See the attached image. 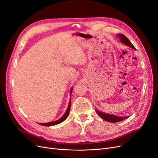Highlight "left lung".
I'll list each match as a JSON object with an SVG mask.
<instances>
[{"label": "left lung", "instance_id": "left-lung-1", "mask_svg": "<svg viewBox=\"0 0 158 158\" xmlns=\"http://www.w3.org/2000/svg\"><path fill=\"white\" fill-rule=\"evenodd\" d=\"M117 36L118 38H119L120 41L122 44H123L124 45H126L132 48H133L134 50H136V48H135V47L133 46L131 41H129V40L126 36H124L122 34H118L117 35ZM95 111L97 112V113L98 114V116L100 117H101L102 119H104V120L109 122H112V123H114V122H118L120 121H122L123 120H125L127 118H129V117H118V116H116L114 114H108L106 113H103L101 111H99L98 110H97L95 109Z\"/></svg>", "mask_w": 158, "mask_h": 158}]
</instances>
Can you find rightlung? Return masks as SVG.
<instances>
[{"label":"right lung","instance_id":"right-lung-1","mask_svg":"<svg viewBox=\"0 0 158 158\" xmlns=\"http://www.w3.org/2000/svg\"><path fill=\"white\" fill-rule=\"evenodd\" d=\"M72 90H73V88H72L70 89V101H69V104L68 106L67 109H66L65 113H64V114L62 116V117L58 119L56 121H53V122H47V123H38V124L41 126H55L57 125V124H59L61 122H63V121H64L66 118H67L69 114L70 113V106H71V95H72Z\"/></svg>","mask_w":158,"mask_h":158}]
</instances>
